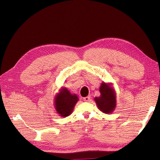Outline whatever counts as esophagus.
<instances>
[{"label":"esophagus","instance_id":"34e87169","mask_svg":"<svg viewBox=\"0 0 160 160\" xmlns=\"http://www.w3.org/2000/svg\"><path fill=\"white\" fill-rule=\"evenodd\" d=\"M90 99H91L90 96H88V97H85V98H84L83 100H84V101H87V102H89V101H90Z\"/></svg>","mask_w":160,"mask_h":160}]
</instances>
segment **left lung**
Returning <instances> with one entry per match:
<instances>
[{"instance_id":"1","label":"left lung","mask_w":160,"mask_h":160,"mask_svg":"<svg viewBox=\"0 0 160 160\" xmlns=\"http://www.w3.org/2000/svg\"><path fill=\"white\" fill-rule=\"evenodd\" d=\"M99 91L101 95L94 98L97 106L103 113H111L116 108V93L113 84L102 82Z\"/></svg>"}]
</instances>
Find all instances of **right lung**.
<instances>
[{
	"label": "right lung",
	"mask_w": 160,
	"mask_h": 160,
	"mask_svg": "<svg viewBox=\"0 0 160 160\" xmlns=\"http://www.w3.org/2000/svg\"><path fill=\"white\" fill-rule=\"evenodd\" d=\"M78 101L76 94L71 93L65 88H61L55 96L54 106L57 113L62 118L70 115Z\"/></svg>",
	"instance_id": "add662e5"
}]
</instances>
